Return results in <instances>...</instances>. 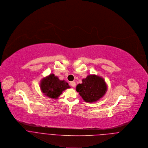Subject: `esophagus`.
I'll return each instance as SVG.
<instances>
[{
    "label": "esophagus",
    "instance_id": "esophagus-1",
    "mask_svg": "<svg viewBox=\"0 0 148 148\" xmlns=\"http://www.w3.org/2000/svg\"><path fill=\"white\" fill-rule=\"evenodd\" d=\"M70 85L72 86V87H75L76 86V83L75 82L73 81V82H70Z\"/></svg>",
    "mask_w": 148,
    "mask_h": 148
}]
</instances>
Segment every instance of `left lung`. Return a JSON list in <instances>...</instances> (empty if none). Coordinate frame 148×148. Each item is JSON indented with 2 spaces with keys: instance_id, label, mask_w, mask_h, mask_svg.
Masks as SVG:
<instances>
[{
  "instance_id": "8db88e82",
  "label": "left lung",
  "mask_w": 148,
  "mask_h": 148,
  "mask_svg": "<svg viewBox=\"0 0 148 148\" xmlns=\"http://www.w3.org/2000/svg\"><path fill=\"white\" fill-rule=\"evenodd\" d=\"M76 91L86 102L92 103L105 95L107 85L103 78L95 75H88L76 86Z\"/></svg>"
}]
</instances>
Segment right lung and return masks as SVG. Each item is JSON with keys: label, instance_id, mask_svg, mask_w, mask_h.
<instances>
[{"label": "right lung", "instance_id": "obj_1", "mask_svg": "<svg viewBox=\"0 0 148 148\" xmlns=\"http://www.w3.org/2000/svg\"><path fill=\"white\" fill-rule=\"evenodd\" d=\"M40 86L42 93L52 99L58 98L64 90L70 88L67 82L65 80H60L53 74H51L42 79Z\"/></svg>", "mask_w": 148, "mask_h": 148}]
</instances>
